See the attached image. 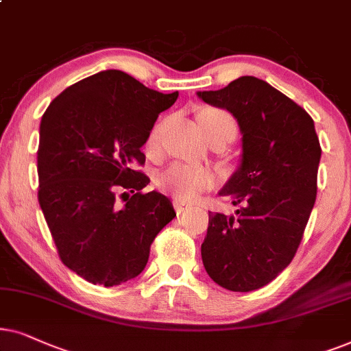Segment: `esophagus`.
Segmentation results:
<instances>
[{"instance_id":"34e87169","label":"esophagus","mask_w":351,"mask_h":351,"mask_svg":"<svg viewBox=\"0 0 351 351\" xmlns=\"http://www.w3.org/2000/svg\"><path fill=\"white\" fill-rule=\"evenodd\" d=\"M173 205H175L176 213H183L184 210H189L191 207H193V205L183 202V200H181V199H175V200H173Z\"/></svg>"}]
</instances>
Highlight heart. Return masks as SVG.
Returning a JSON list of instances; mask_svg holds the SVG:
<instances>
[{"label": "heart", "mask_w": 351, "mask_h": 351, "mask_svg": "<svg viewBox=\"0 0 351 351\" xmlns=\"http://www.w3.org/2000/svg\"><path fill=\"white\" fill-rule=\"evenodd\" d=\"M199 123L205 133L215 132L221 128H234L236 123L230 114L223 110L207 109L199 114ZM158 138V127H156L149 134V146H154ZM213 176L207 168L197 165H188V163H173L163 170L157 178L158 188L167 193L175 194L178 199L191 200L197 195L200 191L212 184Z\"/></svg>", "instance_id": "obj_1"}]
</instances>
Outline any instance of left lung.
Returning <instances> with one entry per match:
<instances>
[{
  "instance_id": "1",
  "label": "left lung",
  "mask_w": 351,
  "mask_h": 351,
  "mask_svg": "<svg viewBox=\"0 0 351 351\" xmlns=\"http://www.w3.org/2000/svg\"><path fill=\"white\" fill-rule=\"evenodd\" d=\"M197 96L231 112L242 133L241 165L219 191L237 210L208 212L200 247L205 271L228 291H256L291 263L315 205L321 158L315 121L255 77Z\"/></svg>"
}]
</instances>
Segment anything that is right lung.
Masks as SVG:
<instances>
[{
	"instance_id": "obj_1",
	"label": "right lung",
	"mask_w": 351,
	"mask_h": 351,
	"mask_svg": "<svg viewBox=\"0 0 351 351\" xmlns=\"http://www.w3.org/2000/svg\"><path fill=\"white\" fill-rule=\"evenodd\" d=\"M163 95L121 70H102L64 90L40 125L38 202L62 263L91 284L136 278L156 236L176 217L170 199L134 170ZM121 192L123 204L116 194Z\"/></svg>"
}]
</instances>
